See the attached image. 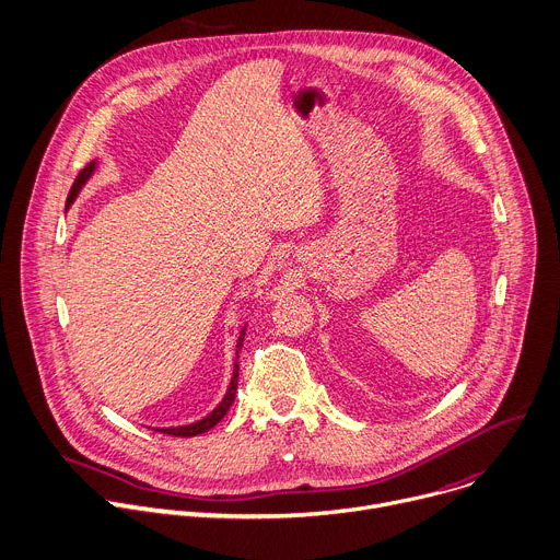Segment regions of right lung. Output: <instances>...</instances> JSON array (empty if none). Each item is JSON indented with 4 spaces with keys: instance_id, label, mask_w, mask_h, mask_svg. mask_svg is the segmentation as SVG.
I'll use <instances>...</instances> for the list:
<instances>
[{
    "instance_id": "obj_1",
    "label": "right lung",
    "mask_w": 560,
    "mask_h": 560,
    "mask_svg": "<svg viewBox=\"0 0 560 560\" xmlns=\"http://www.w3.org/2000/svg\"><path fill=\"white\" fill-rule=\"evenodd\" d=\"M94 172H96V161L88 163V165L79 172V176L74 178V183H72V187H70V194H68V200H66V209H70V205L77 200V196L81 194L83 185L92 178ZM245 330H247V324L243 326V330H241V335H238L234 375H232L230 388H228L225 397L220 399V404H218L211 412H207L202 419H198V421H194V423H187V425H172V428H152V430H159V432H163V434H174V436H196V434H202V432H207L209 428H213L222 417L228 415V410L232 408V404H234V399H236V393H238V371H241V366H238V353H241L243 342H245Z\"/></svg>"
}]
</instances>
